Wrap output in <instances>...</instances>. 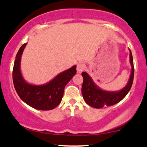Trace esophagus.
<instances>
[{
    "label": "esophagus",
    "instance_id": "obj_1",
    "mask_svg": "<svg viewBox=\"0 0 147 147\" xmlns=\"http://www.w3.org/2000/svg\"><path fill=\"white\" fill-rule=\"evenodd\" d=\"M85 66L84 64L82 63H78V65H77V73L78 74H81L82 71H83L84 70H85Z\"/></svg>",
    "mask_w": 147,
    "mask_h": 147
}]
</instances>
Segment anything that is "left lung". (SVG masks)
Masks as SVG:
<instances>
[{
  "label": "left lung",
  "instance_id": "obj_1",
  "mask_svg": "<svg viewBox=\"0 0 147 147\" xmlns=\"http://www.w3.org/2000/svg\"><path fill=\"white\" fill-rule=\"evenodd\" d=\"M130 63L131 72L126 85L119 91H106L97 86L92 77L87 72H82L83 82L82 85V94L87 104L95 108H101L104 106H111L121 101L131 90L134 78V66L131 50Z\"/></svg>",
  "mask_w": 147,
  "mask_h": 147
}]
</instances>
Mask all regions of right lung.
<instances>
[{
    "label": "right lung",
    "mask_w": 147,
    "mask_h": 147,
    "mask_svg": "<svg viewBox=\"0 0 147 147\" xmlns=\"http://www.w3.org/2000/svg\"><path fill=\"white\" fill-rule=\"evenodd\" d=\"M27 43L22 45L16 55L13 68V83L18 95L23 101L32 108L50 110L60 103L67 84L76 73V66L61 72L44 85H37L25 80L21 72V60Z\"/></svg>",
    "instance_id": "1"
}]
</instances>
